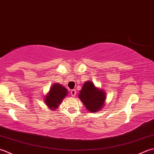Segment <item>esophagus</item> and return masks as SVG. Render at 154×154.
<instances>
[{
  "label": "esophagus",
  "instance_id": "obj_1",
  "mask_svg": "<svg viewBox=\"0 0 154 154\" xmlns=\"http://www.w3.org/2000/svg\"><path fill=\"white\" fill-rule=\"evenodd\" d=\"M70 94H71V95L72 96H76V90H75V89L72 90L71 92H70Z\"/></svg>",
  "mask_w": 154,
  "mask_h": 154
}]
</instances>
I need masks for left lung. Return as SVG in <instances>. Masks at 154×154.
I'll return each instance as SVG.
<instances>
[{"mask_svg":"<svg viewBox=\"0 0 154 154\" xmlns=\"http://www.w3.org/2000/svg\"><path fill=\"white\" fill-rule=\"evenodd\" d=\"M78 96L88 110L92 112L99 111L103 107L106 99L104 92L96 88L90 81L84 83Z\"/></svg>","mask_w":154,"mask_h":154,"instance_id":"left-lung-1","label":"left lung"}]
</instances>
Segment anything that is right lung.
<instances>
[{"mask_svg": "<svg viewBox=\"0 0 154 154\" xmlns=\"http://www.w3.org/2000/svg\"><path fill=\"white\" fill-rule=\"evenodd\" d=\"M68 94L67 90L60 84H54L50 90L48 94L45 96L46 104L50 108H56L61 103L62 100Z\"/></svg>", "mask_w": 154, "mask_h": 154, "instance_id": "add662e5", "label": "right lung"}]
</instances>
